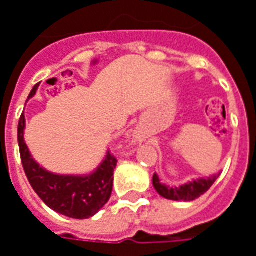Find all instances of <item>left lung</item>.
<instances>
[{"label":"left lung","instance_id":"8db88e82","mask_svg":"<svg viewBox=\"0 0 256 256\" xmlns=\"http://www.w3.org/2000/svg\"><path fill=\"white\" fill-rule=\"evenodd\" d=\"M219 178V173L214 174L206 178H196L192 182L183 184L180 187H170L166 184L160 183L158 174L155 173L152 178V184L155 190L158 191L159 196H162L166 200H173V201H194L196 198L205 194L206 191L212 187L216 178Z\"/></svg>","mask_w":256,"mask_h":256}]
</instances>
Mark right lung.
<instances>
[{"instance_id": "1", "label": "right lung", "mask_w": 256, "mask_h": 256, "mask_svg": "<svg viewBox=\"0 0 256 256\" xmlns=\"http://www.w3.org/2000/svg\"><path fill=\"white\" fill-rule=\"evenodd\" d=\"M38 86L33 87L28 94L30 100L34 97ZM24 115L22 114L18 126V142L22 158L24 173L37 192L50 208L60 215L72 219H88L94 216L105 204L110 201L114 186V170L118 160L108 151L102 164L90 174H55L41 168L28 151L24 142Z\"/></svg>"}]
</instances>
